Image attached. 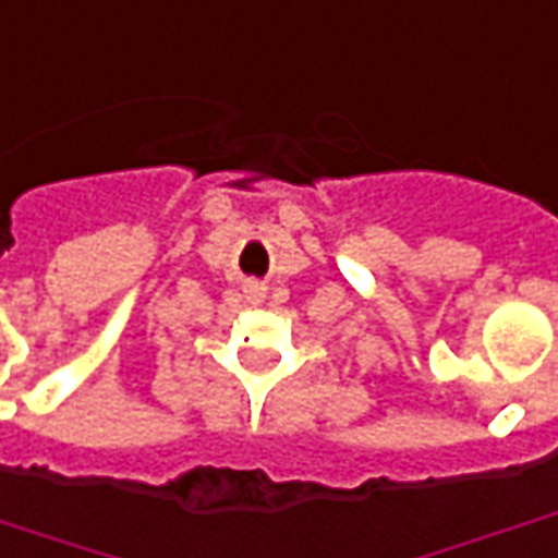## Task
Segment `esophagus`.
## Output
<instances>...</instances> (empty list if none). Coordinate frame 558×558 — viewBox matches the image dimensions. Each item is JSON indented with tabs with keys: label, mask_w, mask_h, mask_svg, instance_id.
<instances>
[{
	"label": "esophagus",
	"mask_w": 558,
	"mask_h": 558,
	"mask_svg": "<svg viewBox=\"0 0 558 558\" xmlns=\"http://www.w3.org/2000/svg\"><path fill=\"white\" fill-rule=\"evenodd\" d=\"M247 299H251V302H259V299H263V287H259V283H247Z\"/></svg>",
	"instance_id": "esophagus-1"
}]
</instances>
